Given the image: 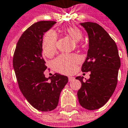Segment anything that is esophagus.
I'll list each match as a JSON object with an SVG mask.
<instances>
[{
    "mask_svg": "<svg viewBox=\"0 0 128 128\" xmlns=\"http://www.w3.org/2000/svg\"><path fill=\"white\" fill-rule=\"evenodd\" d=\"M68 80H69V82H72V81H73L75 80V78L73 77V76H69Z\"/></svg>",
    "mask_w": 128,
    "mask_h": 128,
    "instance_id": "obj_1",
    "label": "esophagus"
}]
</instances>
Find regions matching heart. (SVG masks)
<instances>
[{"instance_id": "obj_1", "label": "heart", "mask_w": 128, "mask_h": 128, "mask_svg": "<svg viewBox=\"0 0 128 128\" xmlns=\"http://www.w3.org/2000/svg\"><path fill=\"white\" fill-rule=\"evenodd\" d=\"M63 32L76 42L81 40L83 37L82 33L79 29L73 26L64 28ZM42 48L44 55L48 57H51L55 54L56 50V35L54 32L50 31L44 35ZM80 61L79 57L76 55H61L54 60L53 65L56 72L64 74H71L75 72Z\"/></svg>"}]
</instances>
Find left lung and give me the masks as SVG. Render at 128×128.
Listing matches in <instances>:
<instances>
[{"mask_svg":"<svg viewBox=\"0 0 128 128\" xmlns=\"http://www.w3.org/2000/svg\"><path fill=\"white\" fill-rule=\"evenodd\" d=\"M89 38L87 57L82 72H91L90 78L83 81L84 76H76L81 88L77 96L81 106L89 110L100 108L110 98L117 84L120 67L117 46L106 31L95 22L80 23Z\"/></svg>","mask_w":128,"mask_h":128,"instance_id":"1","label":"left lung"}]
</instances>
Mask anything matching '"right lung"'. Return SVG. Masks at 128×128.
I'll return each instance as SVG.
<instances>
[{"label":"right lung","instance_id":"obj_1","mask_svg":"<svg viewBox=\"0 0 128 128\" xmlns=\"http://www.w3.org/2000/svg\"><path fill=\"white\" fill-rule=\"evenodd\" d=\"M56 23L39 21L22 33L13 58L18 84L26 99L37 110L50 112L56 108L60 94L68 82V76L55 73L45 77L47 66L42 52L44 33Z\"/></svg>","mask_w":128,"mask_h":128}]
</instances>
